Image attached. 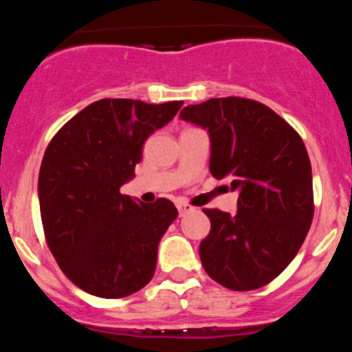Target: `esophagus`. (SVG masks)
<instances>
[{
    "mask_svg": "<svg viewBox=\"0 0 352 352\" xmlns=\"http://www.w3.org/2000/svg\"><path fill=\"white\" fill-rule=\"evenodd\" d=\"M176 208H178L179 214H185V213H188V211L194 210V208H192L190 204H186V203H178V204H176Z\"/></svg>",
    "mask_w": 352,
    "mask_h": 352,
    "instance_id": "esophagus-1",
    "label": "esophagus"
}]
</instances>
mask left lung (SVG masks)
<instances>
[{"label": "left lung", "mask_w": 352, "mask_h": 352, "mask_svg": "<svg viewBox=\"0 0 352 352\" xmlns=\"http://www.w3.org/2000/svg\"><path fill=\"white\" fill-rule=\"evenodd\" d=\"M179 118L210 133V173L231 178L238 213L204 210L211 222L199 256L232 291L270 284L303 245L314 217L312 167L300 133L261 102L239 96L186 105Z\"/></svg>", "instance_id": "left-lung-1"}]
</instances>
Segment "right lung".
<instances>
[{
	"label": "right lung",
	"mask_w": 352,
	"mask_h": 352,
	"mask_svg": "<svg viewBox=\"0 0 352 352\" xmlns=\"http://www.w3.org/2000/svg\"><path fill=\"white\" fill-rule=\"evenodd\" d=\"M182 105L93 102L45 149L38 174L45 239L61 272L93 296H130L153 278L158 243L178 210L169 199L135 203L120 188L135 176L146 139Z\"/></svg>",
	"instance_id": "add662e5"
}]
</instances>
